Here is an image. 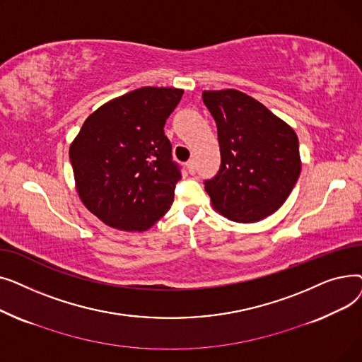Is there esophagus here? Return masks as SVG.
I'll use <instances>...</instances> for the list:
<instances>
[{
	"label": "esophagus",
	"instance_id": "34e87169",
	"mask_svg": "<svg viewBox=\"0 0 362 362\" xmlns=\"http://www.w3.org/2000/svg\"><path fill=\"white\" fill-rule=\"evenodd\" d=\"M186 165H187L189 173L194 175V173H195V168H197V163H195V160H194V158H192V160H189V161L186 163Z\"/></svg>",
	"mask_w": 362,
	"mask_h": 362
}]
</instances>
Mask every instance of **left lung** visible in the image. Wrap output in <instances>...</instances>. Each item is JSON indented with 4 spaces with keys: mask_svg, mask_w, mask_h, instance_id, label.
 Returning <instances> with one entry per match:
<instances>
[{
    "mask_svg": "<svg viewBox=\"0 0 362 362\" xmlns=\"http://www.w3.org/2000/svg\"><path fill=\"white\" fill-rule=\"evenodd\" d=\"M202 101L216 120L221 154L218 173L204 182L214 210L236 223L269 217L300 173L296 133L240 90H204Z\"/></svg>",
    "mask_w": 362,
    "mask_h": 362,
    "instance_id": "left-lung-1",
    "label": "left lung"
}]
</instances>
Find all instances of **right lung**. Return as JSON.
I'll list each match as a JSON object with an SVG mask.
<instances>
[{"label":"right lung","mask_w":362,"mask_h":362,"mask_svg":"<svg viewBox=\"0 0 362 362\" xmlns=\"http://www.w3.org/2000/svg\"><path fill=\"white\" fill-rule=\"evenodd\" d=\"M182 95L152 86L124 93L93 111L71 142L76 189L107 226L142 232L170 210L182 173L164 124Z\"/></svg>","instance_id":"obj_1"}]
</instances>
